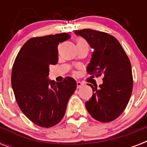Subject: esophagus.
Returning <instances> with one entry per match:
<instances>
[{
    "instance_id": "1",
    "label": "esophagus",
    "mask_w": 147,
    "mask_h": 147,
    "mask_svg": "<svg viewBox=\"0 0 147 147\" xmlns=\"http://www.w3.org/2000/svg\"><path fill=\"white\" fill-rule=\"evenodd\" d=\"M83 86V83L81 82H77V88H80Z\"/></svg>"
}]
</instances>
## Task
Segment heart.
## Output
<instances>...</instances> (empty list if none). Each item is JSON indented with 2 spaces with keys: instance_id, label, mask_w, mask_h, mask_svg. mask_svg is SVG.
I'll return each instance as SVG.
<instances>
[{
  "instance_id": "obj_1",
  "label": "heart",
  "mask_w": 147,
  "mask_h": 147,
  "mask_svg": "<svg viewBox=\"0 0 147 147\" xmlns=\"http://www.w3.org/2000/svg\"><path fill=\"white\" fill-rule=\"evenodd\" d=\"M83 42H85V43H86V42H85V40H79L78 41V43H83Z\"/></svg>"
}]
</instances>
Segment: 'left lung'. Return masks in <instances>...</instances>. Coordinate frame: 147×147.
I'll use <instances>...</instances> for the list:
<instances>
[{
	"label": "left lung",
	"mask_w": 147,
	"mask_h": 147,
	"mask_svg": "<svg viewBox=\"0 0 147 147\" xmlns=\"http://www.w3.org/2000/svg\"><path fill=\"white\" fill-rule=\"evenodd\" d=\"M74 33L84 38L94 49L87 71L93 77H103L99 87L90 85L93 94L85 102L86 109L97 121H114L124 111L132 93L130 60L118 40L108 33L91 29Z\"/></svg>",
	"instance_id": "left-lung-1"
}]
</instances>
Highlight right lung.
<instances>
[{
    "mask_svg": "<svg viewBox=\"0 0 147 147\" xmlns=\"http://www.w3.org/2000/svg\"><path fill=\"white\" fill-rule=\"evenodd\" d=\"M71 36L66 33L27 40L17 54L11 73L15 98L22 112L38 126L50 127L64 117L76 82L49 78V65L58 62V45Z\"/></svg>",
    "mask_w": 147,
    "mask_h": 147,
    "instance_id": "obj_1",
    "label": "right lung"
}]
</instances>
